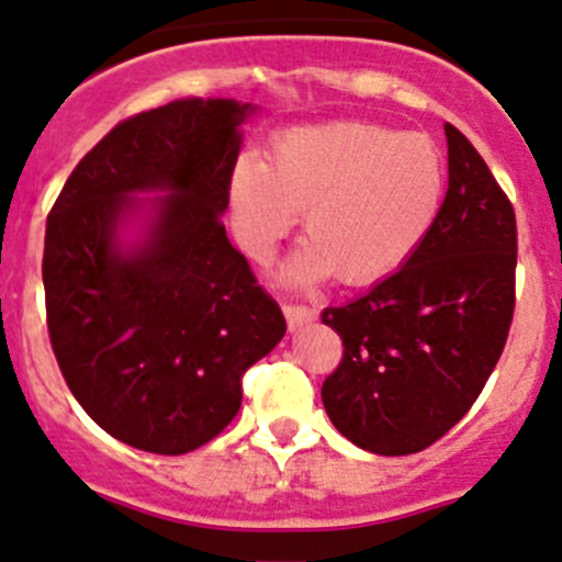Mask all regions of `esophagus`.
Here are the masks:
<instances>
[{"label":"esophagus","mask_w":562,"mask_h":562,"mask_svg":"<svg viewBox=\"0 0 562 562\" xmlns=\"http://www.w3.org/2000/svg\"><path fill=\"white\" fill-rule=\"evenodd\" d=\"M282 312H285L288 328L291 330H299L301 326H306V323H312L317 317V312L306 304H285Z\"/></svg>","instance_id":"esophagus-1"}]
</instances>
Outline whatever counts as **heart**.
I'll use <instances>...</instances> for the list:
<instances>
[{
	"mask_svg": "<svg viewBox=\"0 0 562 562\" xmlns=\"http://www.w3.org/2000/svg\"><path fill=\"white\" fill-rule=\"evenodd\" d=\"M447 164L428 134L334 121L285 128L269 164L245 153L228 180L234 234L266 261L304 212L310 245L288 274L312 282L334 271L347 285L393 274L434 228L445 204Z\"/></svg>",
	"mask_w": 562,
	"mask_h": 562,
	"instance_id": "heart-1",
	"label": "heart"
}]
</instances>
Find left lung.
<instances>
[{
    "mask_svg": "<svg viewBox=\"0 0 562 562\" xmlns=\"http://www.w3.org/2000/svg\"><path fill=\"white\" fill-rule=\"evenodd\" d=\"M450 188L395 274L323 310L345 356L323 382L341 436L374 454L439 441L480 398L515 315V206L469 139L445 123Z\"/></svg>",
    "mask_w": 562,
    "mask_h": 562,
    "instance_id": "1",
    "label": "left lung"
}]
</instances>
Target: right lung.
<instances>
[{"label":"right lung","instance_id":"obj_1","mask_svg":"<svg viewBox=\"0 0 562 562\" xmlns=\"http://www.w3.org/2000/svg\"><path fill=\"white\" fill-rule=\"evenodd\" d=\"M250 112L180 99L117 123L47 215L58 369L88 417L137 450L182 454L215 439L239 412L241 374L285 336L221 221ZM156 190L168 196H136ZM137 216L140 236L123 240Z\"/></svg>","mask_w":562,"mask_h":562}]
</instances>
